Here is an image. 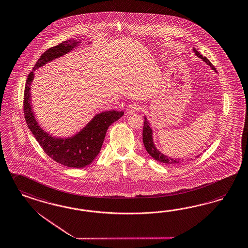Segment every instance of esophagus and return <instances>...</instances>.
Returning <instances> with one entry per match:
<instances>
[{"instance_id": "1", "label": "esophagus", "mask_w": 248, "mask_h": 248, "mask_svg": "<svg viewBox=\"0 0 248 248\" xmlns=\"http://www.w3.org/2000/svg\"><path fill=\"white\" fill-rule=\"evenodd\" d=\"M139 109H140L139 105H138V104H135V103H132V104H129V105L127 106V112L128 114H133L135 112L139 111Z\"/></svg>"}]
</instances>
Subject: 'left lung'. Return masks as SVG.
<instances>
[{
  "mask_svg": "<svg viewBox=\"0 0 248 248\" xmlns=\"http://www.w3.org/2000/svg\"><path fill=\"white\" fill-rule=\"evenodd\" d=\"M193 50L195 52V55L198 57L202 58L207 64H210V67L213 70L216 71L215 66L210 63V60L207 57H203L202 55H201L195 48H193ZM145 120L146 121H144V127H143V143H144V146L146 147L147 153L155 160L158 161L160 163L166 164V165H176V164L181 163L182 162L181 159H172L168 157V156H165V155H163L162 153L159 152L158 150L155 148V146L154 143H153L152 129H151V127H149L148 121H146V119H145ZM199 156H200V155H198L196 157H199Z\"/></svg>",
  "mask_w": 248,
  "mask_h": 248,
  "instance_id": "obj_1",
  "label": "left lung"
}]
</instances>
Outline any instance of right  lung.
Here are the masks:
<instances>
[{"instance_id": "right-lung-1", "label": "right lung", "mask_w": 248, "mask_h": 248, "mask_svg": "<svg viewBox=\"0 0 248 248\" xmlns=\"http://www.w3.org/2000/svg\"><path fill=\"white\" fill-rule=\"evenodd\" d=\"M78 43L75 39L66 40L48 48L38 58L33 70L66 54ZM33 77V72H31L26 81L23 110L26 123L38 144L50 158L60 165L72 168H83L90 165L101 151L108 127L123 116L124 112L117 110L104 111L96 115L93 121L75 137L66 140L55 139L39 127L32 112L30 90Z\"/></svg>"}]
</instances>
